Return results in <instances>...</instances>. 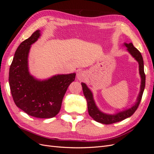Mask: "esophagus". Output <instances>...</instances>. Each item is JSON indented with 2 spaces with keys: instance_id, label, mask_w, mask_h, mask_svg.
Wrapping results in <instances>:
<instances>
[{
  "instance_id": "1",
  "label": "esophagus",
  "mask_w": 154,
  "mask_h": 154,
  "mask_svg": "<svg viewBox=\"0 0 154 154\" xmlns=\"http://www.w3.org/2000/svg\"><path fill=\"white\" fill-rule=\"evenodd\" d=\"M85 77V72H83L82 71H78L77 73V78L79 80H84V78Z\"/></svg>"
}]
</instances>
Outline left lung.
Segmentation results:
<instances>
[{
  "label": "left lung",
  "mask_w": 154,
  "mask_h": 154,
  "mask_svg": "<svg viewBox=\"0 0 154 154\" xmlns=\"http://www.w3.org/2000/svg\"><path fill=\"white\" fill-rule=\"evenodd\" d=\"M124 45L127 48L128 52L132 55V57L136 60L139 63V71L141 76V87L140 91L137 97V100L132 107L129 109L123 110L122 111L118 112L114 114H109L101 112L96 105V103L93 97V94L92 91L88 88L85 83H82V86L83 88V94H84L87 101L88 112L91 117L95 120L96 122L103 123L105 125L112 124L117 123L125 119L129 118L131 116L137 109V107L140 103L142 98V96L144 92V87H145V74L144 72V62L142 55L141 53L134 47L132 43H124Z\"/></svg>",
  "instance_id": "8db88e82"
}]
</instances>
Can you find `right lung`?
<instances>
[{
  "mask_svg": "<svg viewBox=\"0 0 154 154\" xmlns=\"http://www.w3.org/2000/svg\"><path fill=\"white\" fill-rule=\"evenodd\" d=\"M40 36V30L18 46L9 72V83L15 105L28 115L38 118H51L61 109L68 87L75 80L76 73L57 74L38 80L29 71L28 56L31 46Z\"/></svg>",
  "mask_w": 154,
  "mask_h": 154,
  "instance_id": "right-lung-1",
  "label": "right lung"
}]
</instances>
